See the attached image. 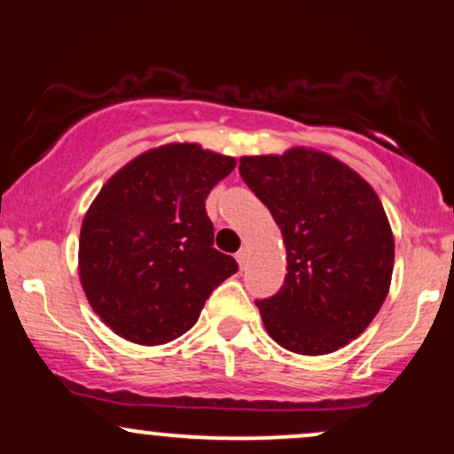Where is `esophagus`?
<instances>
[{
  "instance_id": "esophagus-1",
  "label": "esophagus",
  "mask_w": 454,
  "mask_h": 454,
  "mask_svg": "<svg viewBox=\"0 0 454 454\" xmlns=\"http://www.w3.org/2000/svg\"><path fill=\"white\" fill-rule=\"evenodd\" d=\"M234 258H237L239 267L245 269V267H247V260H249V249L247 247H241L237 254H234Z\"/></svg>"
}]
</instances>
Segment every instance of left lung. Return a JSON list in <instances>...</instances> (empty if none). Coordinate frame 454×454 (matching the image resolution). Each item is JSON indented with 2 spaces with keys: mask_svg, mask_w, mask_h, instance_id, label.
<instances>
[{
  "mask_svg": "<svg viewBox=\"0 0 454 454\" xmlns=\"http://www.w3.org/2000/svg\"><path fill=\"white\" fill-rule=\"evenodd\" d=\"M239 173L279 226L284 286L256 301L264 328L286 350L320 356L356 340L387 299L395 241L373 187L316 149L245 155Z\"/></svg>",
  "mask_w": 454,
  "mask_h": 454,
  "instance_id": "obj_1",
  "label": "left lung"
}]
</instances>
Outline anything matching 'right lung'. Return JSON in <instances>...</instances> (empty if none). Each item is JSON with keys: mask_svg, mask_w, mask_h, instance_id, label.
Here are the masks:
<instances>
[{"mask_svg": "<svg viewBox=\"0 0 454 454\" xmlns=\"http://www.w3.org/2000/svg\"><path fill=\"white\" fill-rule=\"evenodd\" d=\"M234 164L196 143H170L104 184L81 226L78 275L93 311L119 337L140 346L176 340L239 270L213 247L205 209Z\"/></svg>", "mask_w": 454, "mask_h": 454, "instance_id": "right-lung-1", "label": "right lung"}]
</instances>
